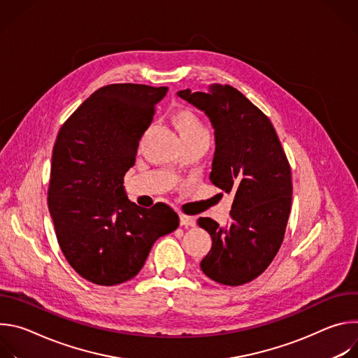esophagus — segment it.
<instances>
[{
  "label": "esophagus",
  "instance_id": "obj_1",
  "mask_svg": "<svg viewBox=\"0 0 358 358\" xmlns=\"http://www.w3.org/2000/svg\"><path fill=\"white\" fill-rule=\"evenodd\" d=\"M180 224H181V227H184V228H188V227H195V218L194 217H189V215H184V214H181L180 215Z\"/></svg>",
  "mask_w": 358,
  "mask_h": 358
}]
</instances>
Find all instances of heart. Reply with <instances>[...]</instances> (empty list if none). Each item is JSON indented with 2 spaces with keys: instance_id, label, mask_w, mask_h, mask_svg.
<instances>
[{
  "instance_id": "obj_1",
  "label": "heart",
  "mask_w": 358,
  "mask_h": 358,
  "mask_svg": "<svg viewBox=\"0 0 358 358\" xmlns=\"http://www.w3.org/2000/svg\"><path fill=\"white\" fill-rule=\"evenodd\" d=\"M171 122L180 133L182 141L208 136L206 124H203L201 117L191 109H177L171 116Z\"/></svg>"
}]
</instances>
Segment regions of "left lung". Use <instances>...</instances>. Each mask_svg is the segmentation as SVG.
I'll return each instance as SVG.
<instances>
[{"label": "left lung", "instance_id": "1", "mask_svg": "<svg viewBox=\"0 0 358 358\" xmlns=\"http://www.w3.org/2000/svg\"><path fill=\"white\" fill-rule=\"evenodd\" d=\"M178 96L210 117L215 130L210 180L234 194L228 227L198 220L213 238L201 269L221 285H245L268 269L283 242L293 192L290 164L268 116L235 87L213 83L207 92L185 89Z\"/></svg>", "mask_w": 358, "mask_h": 358}]
</instances>
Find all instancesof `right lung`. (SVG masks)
Segmentation results:
<instances>
[{"mask_svg": "<svg viewBox=\"0 0 358 358\" xmlns=\"http://www.w3.org/2000/svg\"><path fill=\"white\" fill-rule=\"evenodd\" d=\"M167 86L113 83L97 89L62 124L54 150L48 207L69 265L86 280L113 286L134 278L160 236L176 231L167 203L129 201L123 178Z\"/></svg>", "mask_w": 358, "mask_h": 358, "instance_id": "1", "label": "right lung"}]
</instances>
